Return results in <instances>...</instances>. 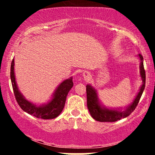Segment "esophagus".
I'll return each mask as SVG.
<instances>
[{
	"mask_svg": "<svg viewBox=\"0 0 155 155\" xmlns=\"http://www.w3.org/2000/svg\"><path fill=\"white\" fill-rule=\"evenodd\" d=\"M82 76H83L84 79L85 81H88V80H90L92 78L91 74H90V72H89V71H84L83 73Z\"/></svg>",
	"mask_w": 155,
	"mask_h": 155,
	"instance_id": "34e87169",
	"label": "esophagus"
}]
</instances>
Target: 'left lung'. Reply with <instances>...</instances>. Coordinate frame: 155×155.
<instances>
[{
  "label": "left lung",
  "mask_w": 155,
  "mask_h": 155,
  "mask_svg": "<svg viewBox=\"0 0 155 155\" xmlns=\"http://www.w3.org/2000/svg\"><path fill=\"white\" fill-rule=\"evenodd\" d=\"M138 57L141 61L140 65V74L142 80H143V84L140 87V91L136 95L134 101L132 102V104L129 105L127 108H126V109L123 110V111L120 109H108V108H106L101 106L95 89L92 87L91 85H87V104L89 111H90V114L94 120L99 121V122H116V121L120 120L121 119L128 117L136 109L142 95V93L144 90L146 83V74L144 67H143V57L140 54H138Z\"/></svg>",
  "instance_id": "1"
}]
</instances>
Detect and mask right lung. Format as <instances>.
Masks as SVG:
<instances>
[{
  "label": "right lung",
  "mask_w": 155,
  "mask_h": 155,
  "mask_svg": "<svg viewBox=\"0 0 155 155\" xmlns=\"http://www.w3.org/2000/svg\"><path fill=\"white\" fill-rule=\"evenodd\" d=\"M14 65H15V63H14L13 59L11 64V81H12V88H13L15 98L20 108L27 113L37 118L44 119V120H50V119L56 118L57 117L59 116L65 106L68 93L74 85L72 78L65 80L60 84L57 88L52 99L49 104L37 106L27 101L24 96L19 92L17 83H16Z\"/></svg>",
  "instance_id": "1"
}]
</instances>
